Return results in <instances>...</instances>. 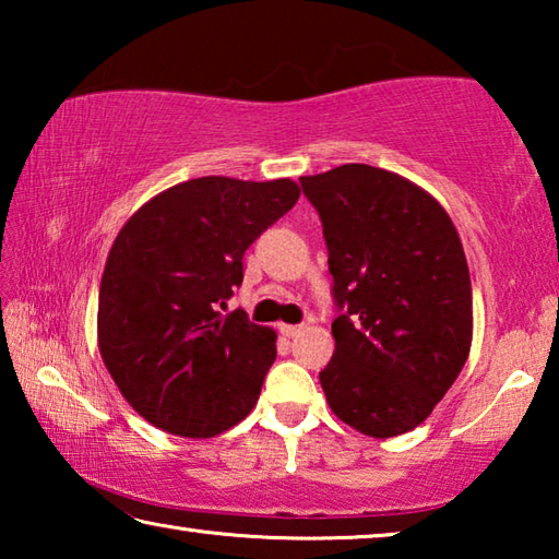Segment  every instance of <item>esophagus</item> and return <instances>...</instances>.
I'll return each instance as SVG.
<instances>
[{
  "label": "esophagus",
  "mask_w": 559,
  "mask_h": 559,
  "mask_svg": "<svg viewBox=\"0 0 559 559\" xmlns=\"http://www.w3.org/2000/svg\"><path fill=\"white\" fill-rule=\"evenodd\" d=\"M278 330H281V335L296 337V335L300 333V330H302V325H286V323H283V325H278Z\"/></svg>",
  "instance_id": "1"
}]
</instances>
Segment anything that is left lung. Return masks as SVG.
I'll use <instances>...</instances> for the list:
<instances>
[{"label": "left lung", "instance_id": "1", "mask_svg": "<svg viewBox=\"0 0 559 559\" xmlns=\"http://www.w3.org/2000/svg\"><path fill=\"white\" fill-rule=\"evenodd\" d=\"M333 273L335 353L320 372L330 409L374 439L412 431L466 365V253L443 206L370 165L300 177Z\"/></svg>", "mask_w": 559, "mask_h": 559}]
</instances>
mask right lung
Instances as JSON below:
<instances>
[{
  "label": "right lung",
  "mask_w": 559,
  "mask_h": 559,
  "mask_svg": "<svg viewBox=\"0 0 559 559\" xmlns=\"http://www.w3.org/2000/svg\"><path fill=\"white\" fill-rule=\"evenodd\" d=\"M298 197L293 179H189L140 206L112 241L98 347L128 404L157 429L210 439L259 402L276 333L219 308L241 286L246 249Z\"/></svg>",
  "instance_id": "1"
}]
</instances>
